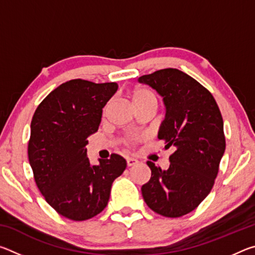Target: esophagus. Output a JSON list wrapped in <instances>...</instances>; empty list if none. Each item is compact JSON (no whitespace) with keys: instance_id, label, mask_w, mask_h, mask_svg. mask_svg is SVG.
Masks as SVG:
<instances>
[{"instance_id":"1","label":"esophagus","mask_w":255,"mask_h":255,"mask_svg":"<svg viewBox=\"0 0 255 255\" xmlns=\"http://www.w3.org/2000/svg\"><path fill=\"white\" fill-rule=\"evenodd\" d=\"M126 162H127V166H133V165H136V164L138 163L137 159L136 158H132V157H127Z\"/></svg>"}]
</instances>
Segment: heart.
I'll return each mask as SVG.
<instances>
[{
  "instance_id": "1",
  "label": "heart",
  "mask_w": 255,
  "mask_h": 255,
  "mask_svg": "<svg viewBox=\"0 0 255 255\" xmlns=\"http://www.w3.org/2000/svg\"><path fill=\"white\" fill-rule=\"evenodd\" d=\"M130 99L135 108L144 107V106H155L157 107V96L153 90L148 88H143V86H138L130 91ZM108 107L105 108V114L107 112ZM139 140L138 136H131L126 140L128 145H133Z\"/></svg>"
}]
</instances>
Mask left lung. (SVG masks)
Returning <instances> with one entry per match:
<instances>
[{
    "mask_svg": "<svg viewBox=\"0 0 255 255\" xmlns=\"http://www.w3.org/2000/svg\"><path fill=\"white\" fill-rule=\"evenodd\" d=\"M139 83L156 90L166 108L158 139L173 146L167 170L148 161L152 175L141 187L150 209L176 218L195 210L209 195L225 152L221 110L208 90L176 68L140 76Z\"/></svg>",
    "mask_w": 255,
    "mask_h": 255,
    "instance_id": "1",
    "label": "left lung"
}]
</instances>
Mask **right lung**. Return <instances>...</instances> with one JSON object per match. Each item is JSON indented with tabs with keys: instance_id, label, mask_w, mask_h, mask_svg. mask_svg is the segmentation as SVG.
<instances>
[{
	"instance_id": "1",
	"label": "right lung",
	"mask_w": 255,
	"mask_h": 255,
	"mask_svg": "<svg viewBox=\"0 0 255 255\" xmlns=\"http://www.w3.org/2000/svg\"><path fill=\"white\" fill-rule=\"evenodd\" d=\"M118 84L76 79L60 84L34 111L28 144L33 178L46 201L72 221L100 214L111 185L123 174L126 159L111 154L91 165L86 156L88 137L97 132L102 109Z\"/></svg>"
}]
</instances>
